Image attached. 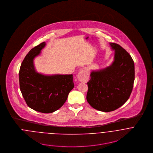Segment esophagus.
<instances>
[{"label":"esophagus","mask_w":153,"mask_h":153,"mask_svg":"<svg viewBox=\"0 0 153 153\" xmlns=\"http://www.w3.org/2000/svg\"><path fill=\"white\" fill-rule=\"evenodd\" d=\"M77 78L81 82L86 83L89 79V74L86 70H82L78 72Z\"/></svg>","instance_id":"esophagus-1"}]
</instances>
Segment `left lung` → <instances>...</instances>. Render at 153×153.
Here are the masks:
<instances>
[{
  "label": "left lung",
  "instance_id": "8db88e82",
  "mask_svg": "<svg viewBox=\"0 0 153 153\" xmlns=\"http://www.w3.org/2000/svg\"><path fill=\"white\" fill-rule=\"evenodd\" d=\"M109 44L114 51V61L103 69L92 70L87 82L88 102L102 112L114 111L125 104L131 95L135 78L130 55L120 45Z\"/></svg>",
  "mask_w": 153,
  "mask_h": 153
}]
</instances>
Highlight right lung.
Instances as JSON below:
<instances>
[{
	"label": "right lung",
	"mask_w": 153,
	"mask_h": 153,
	"mask_svg": "<svg viewBox=\"0 0 153 153\" xmlns=\"http://www.w3.org/2000/svg\"><path fill=\"white\" fill-rule=\"evenodd\" d=\"M42 42L32 48L22 62L19 73L20 89L29 107L42 113H52L65 102L74 87L73 75H45L38 72L34 59L46 46Z\"/></svg>",
	"instance_id": "add662e5"
}]
</instances>
